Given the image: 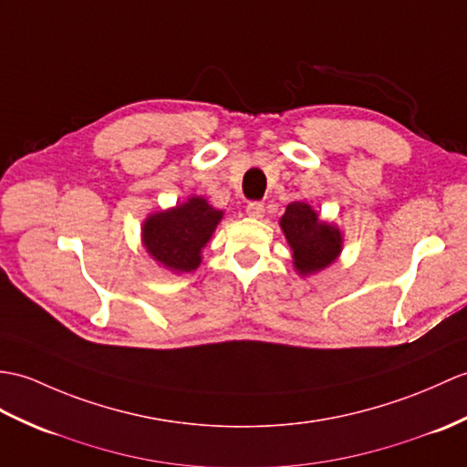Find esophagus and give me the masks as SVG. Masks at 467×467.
Wrapping results in <instances>:
<instances>
[{"label": "esophagus", "mask_w": 467, "mask_h": 467, "mask_svg": "<svg viewBox=\"0 0 467 467\" xmlns=\"http://www.w3.org/2000/svg\"><path fill=\"white\" fill-rule=\"evenodd\" d=\"M246 214L253 216V219H260L265 214V204L260 201H251L246 204Z\"/></svg>", "instance_id": "obj_1"}]
</instances>
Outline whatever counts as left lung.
<instances>
[{"mask_svg": "<svg viewBox=\"0 0 467 467\" xmlns=\"http://www.w3.org/2000/svg\"><path fill=\"white\" fill-rule=\"evenodd\" d=\"M280 226L295 253V266L300 275L318 273L338 256L342 234L332 224L320 223L306 202H290Z\"/></svg>", "mask_w": 467, "mask_h": 467, "instance_id": "left-lung-1", "label": "left lung"}]
</instances>
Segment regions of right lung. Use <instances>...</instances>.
<instances>
[{
    "mask_svg": "<svg viewBox=\"0 0 467 467\" xmlns=\"http://www.w3.org/2000/svg\"><path fill=\"white\" fill-rule=\"evenodd\" d=\"M223 213L192 197L172 211L149 216L143 243L149 254L175 273H191L201 265V251L219 224Z\"/></svg>",
    "mask_w": 467,
    "mask_h": 467,
    "instance_id": "obj_1",
    "label": "right lung"
}]
</instances>
